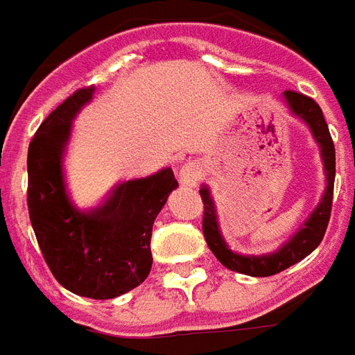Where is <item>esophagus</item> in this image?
<instances>
[{
  "label": "esophagus",
  "mask_w": 355,
  "mask_h": 355,
  "mask_svg": "<svg viewBox=\"0 0 355 355\" xmlns=\"http://www.w3.org/2000/svg\"><path fill=\"white\" fill-rule=\"evenodd\" d=\"M204 170L198 162H187L180 170V181L185 187H196L198 181L202 180Z\"/></svg>",
  "instance_id": "esophagus-1"
}]
</instances>
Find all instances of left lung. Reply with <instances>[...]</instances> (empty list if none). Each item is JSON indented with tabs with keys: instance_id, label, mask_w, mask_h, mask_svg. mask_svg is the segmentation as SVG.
I'll return each mask as SVG.
<instances>
[{
	"instance_id": "left-lung-1",
	"label": "left lung",
	"mask_w": 355,
	"mask_h": 355,
	"mask_svg": "<svg viewBox=\"0 0 355 355\" xmlns=\"http://www.w3.org/2000/svg\"><path fill=\"white\" fill-rule=\"evenodd\" d=\"M289 110L293 111L297 117H301L304 123L309 124L310 130L314 134L315 141L320 144L322 149L323 166H325V178H327V189L323 195L320 206L314 209V214L306 219V223L302 225L299 232L295 234L284 248H280L276 253L270 255H259V257H248V255H238L231 252L225 244L223 236L217 227L216 208L214 200L209 196L208 187L200 189V198L204 204L202 216V232L209 250L216 255L217 261L227 268H231L234 272L248 274V276H274V274L286 270L295 263L304 259L306 255L314 252L323 240V234L327 231L331 217V206H333V185H335V146L333 138L329 134V126L325 123L322 107L310 98L295 90H286L284 92Z\"/></svg>"
}]
</instances>
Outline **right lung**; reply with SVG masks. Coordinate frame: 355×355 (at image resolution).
<instances>
[{"label": "right lung", "instance_id": "right-lung-1", "mask_svg": "<svg viewBox=\"0 0 355 355\" xmlns=\"http://www.w3.org/2000/svg\"><path fill=\"white\" fill-rule=\"evenodd\" d=\"M92 94L94 87L75 90L30 141L28 211L54 278L71 293L103 301L138 287L149 276L153 223L178 181L172 168H164L121 183L90 214L71 206L62 178V153L71 121Z\"/></svg>", "mask_w": 355, "mask_h": 355}]
</instances>
